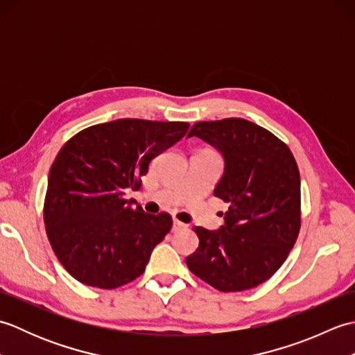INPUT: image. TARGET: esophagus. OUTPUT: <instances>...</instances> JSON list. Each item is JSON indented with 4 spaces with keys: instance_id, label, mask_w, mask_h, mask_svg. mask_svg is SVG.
Instances as JSON below:
<instances>
[{
    "instance_id": "34e87169",
    "label": "esophagus",
    "mask_w": 355,
    "mask_h": 355,
    "mask_svg": "<svg viewBox=\"0 0 355 355\" xmlns=\"http://www.w3.org/2000/svg\"><path fill=\"white\" fill-rule=\"evenodd\" d=\"M182 229H186V224L182 223L180 220H177V218H173V221H172V230H173V232H178V230H182Z\"/></svg>"
}]
</instances>
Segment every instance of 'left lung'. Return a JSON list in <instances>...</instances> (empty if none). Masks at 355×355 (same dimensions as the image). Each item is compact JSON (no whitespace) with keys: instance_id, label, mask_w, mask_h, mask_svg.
I'll list each match as a JSON object with an SVG mask.
<instances>
[{"instance_id":"obj_1","label":"left lung","mask_w":355,"mask_h":355,"mask_svg":"<svg viewBox=\"0 0 355 355\" xmlns=\"http://www.w3.org/2000/svg\"><path fill=\"white\" fill-rule=\"evenodd\" d=\"M193 135L224 157L214 193L229 210L220 230L193 227L200 245L186 263L216 290H250L276 273L297 239V163L282 140L245 119L198 122L187 137Z\"/></svg>"}]
</instances>
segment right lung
I'll list each match as a JSON object with an SVG mask.
<instances>
[{"label":"right lung","instance_id":"right-lung-1","mask_svg":"<svg viewBox=\"0 0 355 355\" xmlns=\"http://www.w3.org/2000/svg\"><path fill=\"white\" fill-rule=\"evenodd\" d=\"M186 122L119 119L85 128L53 162L44 223L53 252L79 282L112 290L139 277L172 227L166 212L132 207L149 163L182 140Z\"/></svg>","mask_w":355,"mask_h":355}]
</instances>
